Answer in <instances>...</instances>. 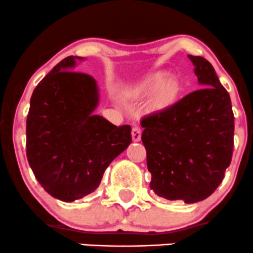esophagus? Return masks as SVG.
<instances>
[{"label":"esophagus","instance_id":"esophagus-1","mask_svg":"<svg viewBox=\"0 0 253 253\" xmlns=\"http://www.w3.org/2000/svg\"><path fill=\"white\" fill-rule=\"evenodd\" d=\"M141 137V131L138 126H134L132 128V139L133 141H139Z\"/></svg>","mask_w":253,"mask_h":253}]
</instances>
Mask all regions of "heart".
<instances>
[{"label": "heart", "instance_id": "heart-1", "mask_svg": "<svg viewBox=\"0 0 253 253\" xmlns=\"http://www.w3.org/2000/svg\"><path fill=\"white\" fill-rule=\"evenodd\" d=\"M133 92L140 97H152V108L157 110L167 109L177 101L180 84L173 77H167L162 72L151 74L143 83L137 85Z\"/></svg>", "mask_w": 253, "mask_h": 253}]
</instances>
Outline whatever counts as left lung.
<instances>
[{"label": "left lung", "mask_w": 253, "mask_h": 253, "mask_svg": "<svg viewBox=\"0 0 253 253\" xmlns=\"http://www.w3.org/2000/svg\"><path fill=\"white\" fill-rule=\"evenodd\" d=\"M202 88L143 118L150 188L168 201L196 203L218 187L232 161L234 115L211 63L188 55Z\"/></svg>", "instance_id": "obj_1"}]
</instances>
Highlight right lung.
Wrapping results in <instances>:
<instances>
[{"instance_id": "obj_1", "label": "right lung", "mask_w": 253, "mask_h": 253, "mask_svg": "<svg viewBox=\"0 0 253 253\" xmlns=\"http://www.w3.org/2000/svg\"><path fill=\"white\" fill-rule=\"evenodd\" d=\"M57 63L33 90L26 120V156L36 179L54 198L73 202L93 192L108 166L131 144V126L93 115L96 80Z\"/></svg>"}]
</instances>
